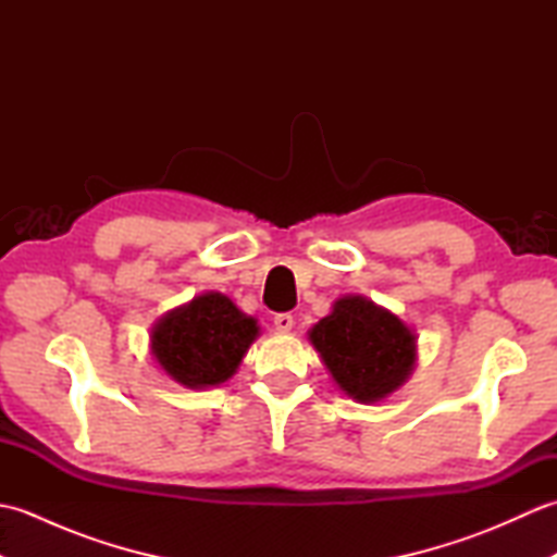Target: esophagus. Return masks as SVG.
<instances>
[{"mask_svg":"<svg viewBox=\"0 0 557 557\" xmlns=\"http://www.w3.org/2000/svg\"><path fill=\"white\" fill-rule=\"evenodd\" d=\"M272 323H275L280 333H289L294 325V318H292V313H277L275 318H272Z\"/></svg>","mask_w":557,"mask_h":557,"instance_id":"esophagus-1","label":"esophagus"}]
</instances>
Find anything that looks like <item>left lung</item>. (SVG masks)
<instances>
[{"mask_svg":"<svg viewBox=\"0 0 557 557\" xmlns=\"http://www.w3.org/2000/svg\"><path fill=\"white\" fill-rule=\"evenodd\" d=\"M330 375L359 401L393 393L417 361V337L397 315L363 297H345L311 330Z\"/></svg>","mask_w":557,"mask_h":557,"instance_id":"8db88e82","label":"left lung"}]
</instances>
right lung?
<instances>
[{"label": "right lung", "instance_id": "add662e5", "mask_svg": "<svg viewBox=\"0 0 557 557\" xmlns=\"http://www.w3.org/2000/svg\"><path fill=\"white\" fill-rule=\"evenodd\" d=\"M256 335L253 318L222 294H203L152 327V354L176 383L208 387L234 375Z\"/></svg>", "mask_w": 557, "mask_h": 557}]
</instances>
